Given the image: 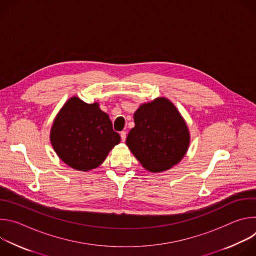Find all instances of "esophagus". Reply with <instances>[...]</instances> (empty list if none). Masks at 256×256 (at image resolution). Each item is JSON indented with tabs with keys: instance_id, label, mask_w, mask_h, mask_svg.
<instances>
[{
	"instance_id": "obj_1",
	"label": "esophagus",
	"mask_w": 256,
	"mask_h": 256,
	"mask_svg": "<svg viewBox=\"0 0 256 256\" xmlns=\"http://www.w3.org/2000/svg\"><path fill=\"white\" fill-rule=\"evenodd\" d=\"M120 138H122V140L124 142L126 138V132H120Z\"/></svg>"
}]
</instances>
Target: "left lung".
<instances>
[{
	"label": "left lung",
	"mask_w": 256,
	"mask_h": 256,
	"mask_svg": "<svg viewBox=\"0 0 256 256\" xmlns=\"http://www.w3.org/2000/svg\"><path fill=\"white\" fill-rule=\"evenodd\" d=\"M134 128L126 144L149 171H164L177 164L186 153L190 134L176 107L166 98L146 103L134 114Z\"/></svg>",
	"instance_id": "left-lung-1"
}]
</instances>
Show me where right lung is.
I'll use <instances>...</instances> for the list:
<instances>
[{"label":"right lung","mask_w":256,"mask_h":256,"mask_svg":"<svg viewBox=\"0 0 256 256\" xmlns=\"http://www.w3.org/2000/svg\"><path fill=\"white\" fill-rule=\"evenodd\" d=\"M58 156L70 167L88 171L98 167L120 142L109 116L98 103L87 104L78 97L66 101L50 132Z\"/></svg>","instance_id":"1"}]
</instances>
